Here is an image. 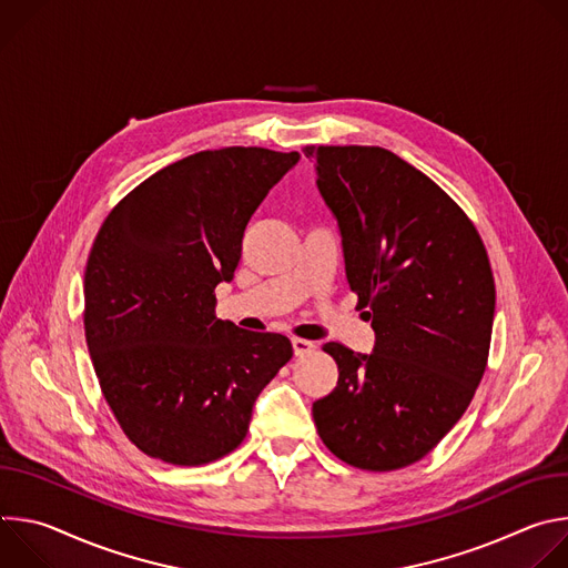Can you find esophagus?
Instances as JSON below:
<instances>
[{
	"label": "esophagus",
	"instance_id": "obj_1",
	"mask_svg": "<svg viewBox=\"0 0 568 568\" xmlns=\"http://www.w3.org/2000/svg\"><path fill=\"white\" fill-rule=\"evenodd\" d=\"M292 348H294V355H296V357H303V355H310L316 346H314L312 342H307V339L294 337V339H292Z\"/></svg>",
	"mask_w": 568,
	"mask_h": 568
}]
</instances>
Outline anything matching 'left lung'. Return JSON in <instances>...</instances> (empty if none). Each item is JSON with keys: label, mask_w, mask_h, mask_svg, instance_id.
<instances>
[{"label": "left lung", "mask_w": 568, "mask_h": 568, "mask_svg": "<svg viewBox=\"0 0 568 568\" xmlns=\"http://www.w3.org/2000/svg\"><path fill=\"white\" fill-rule=\"evenodd\" d=\"M335 213L346 276L375 348L323 346L337 362L312 404L344 463L390 471L427 456L460 420L488 366L495 276L465 211L425 173L377 145H305Z\"/></svg>", "instance_id": "1"}]
</instances>
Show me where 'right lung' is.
<instances>
[{"mask_svg": "<svg viewBox=\"0 0 568 568\" xmlns=\"http://www.w3.org/2000/svg\"><path fill=\"white\" fill-rule=\"evenodd\" d=\"M298 159L195 152L105 217L85 267V339L105 402L143 454L171 465L226 456L292 359L287 337L217 318L215 285L233 278L247 222Z\"/></svg>", "mask_w": 568, "mask_h": 568, "instance_id": "obj_1", "label": "right lung"}]
</instances>
